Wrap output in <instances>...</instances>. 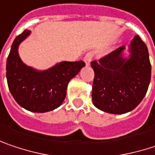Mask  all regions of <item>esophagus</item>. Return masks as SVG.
I'll list each match as a JSON object with an SVG mask.
<instances>
[{"label": "esophagus", "mask_w": 155, "mask_h": 155, "mask_svg": "<svg viewBox=\"0 0 155 155\" xmlns=\"http://www.w3.org/2000/svg\"><path fill=\"white\" fill-rule=\"evenodd\" d=\"M92 58H93V53H91V52H89V53H87V54L85 55L83 60H84V62L86 64V65H90V64H91Z\"/></svg>", "instance_id": "obj_1"}]
</instances>
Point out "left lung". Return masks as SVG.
<instances>
[{"label":"left lung","mask_w":155,"mask_h":155,"mask_svg":"<svg viewBox=\"0 0 155 155\" xmlns=\"http://www.w3.org/2000/svg\"><path fill=\"white\" fill-rule=\"evenodd\" d=\"M121 46L92 61L95 76L92 101L101 111L122 114L132 111L146 96L151 80V63L146 43L138 35L130 45V58H124Z\"/></svg>","instance_id":"left-lung-1"}]
</instances>
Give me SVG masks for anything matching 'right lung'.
Masks as SVG:
<instances>
[{
    "label": "right lung",
    "mask_w": 155,
    "mask_h": 155,
    "mask_svg": "<svg viewBox=\"0 0 155 155\" xmlns=\"http://www.w3.org/2000/svg\"><path fill=\"white\" fill-rule=\"evenodd\" d=\"M31 31L25 30L14 40L7 58L6 77L9 91L17 103L35 113H45L63 103L71 79L85 66L81 60L63 61L45 71H37L22 62L18 46Z\"/></svg>",
    "instance_id": "add662e5"
}]
</instances>
